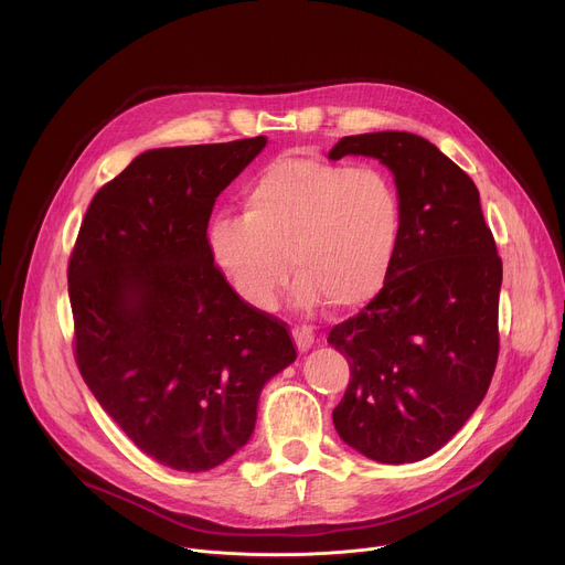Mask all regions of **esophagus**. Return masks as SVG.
Listing matches in <instances>:
<instances>
[{
	"label": "esophagus",
	"instance_id": "1",
	"mask_svg": "<svg viewBox=\"0 0 565 565\" xmlns=\"http://www.w3.org/2000/svg\"><path fill=\"white\" fill-rule=\"evenodd\" d=\"M292 338L299 352H307L316 343V333L309 327H292Z\"/></svg>",
	"mask_w": 565,
	"mask_h": 565
}]
</instances>
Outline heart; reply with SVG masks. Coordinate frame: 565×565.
<instances>
[{
    "mask_svg": "<svg viewBox=\"0 0 565 565\" xmlns=\"http://www.w3.org/2000/svg\"><path fill=\"white\" fill-rule=\"evenodd\" d=\"M243 202L245 215L213 220L209 247L245 305L275 307L288 257L299 273L292 295L302 307L324 297L352 309L384 288L402 232L399 195L386 172L284 157L247 183Z\"/></svg>",
    "mask_w": 565,
    "mask_h": 565,
    "instance_id": "obj_1",
    "label": "heart"
}]
</instances>
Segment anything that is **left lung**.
<instances>
[{"mask_svg": "<svg viewBox=\"0 0 565 565\" xmlns=\"http://www.w3.org/2000/svg\"><path fill=\"white\" fill-rule=\"evenodd\" d=\"M348 154L393 172L402 232L384 288L329 331L350 363L333 427L372 461L413 463L452 438L491 386L502 258L475 181L427 138L345 136L329 159Z\"/></svg>", "mask_w": 565, "mask_h": 565, "instance_id": "left-lung-1", "label": "left lung"}]
</instances>
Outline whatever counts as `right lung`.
Returning <instances> with one entry per match:
<instances>
[{
	"instance_id": "1",
	"label": "right lung",
	"mask_w": 565,
	"mask_h": 565,
	"mask_svg": "<svg viewBox=\"0 0 565 565\" xmlns=\"http://www.w3.org/2000/svg\"><path fill=\"white\" fill-rule=\"evenodd\" d=\"M266 142L149 149L99 188L70 256L82 377L134 445L172 470L236 455L263 386L297 356L288 324L243 302L206 236L215 198Z\"/></svg>"
}]
</instances>
